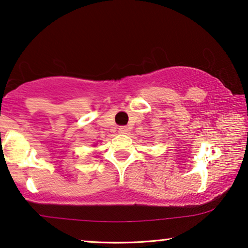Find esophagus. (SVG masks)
<instances>
[{
  "instance_id": "esophagus-1",
  "label": "esophagus",
  "mask_w": 248,
  "mask_h": 248,
  "mask_svg": "<svg viewBox=\"0 0 248 248\" xmlns=\"http://www.w3.org/2000/svg\"><path fill=\"white\" fill-rule=\"evenodd\" d=\"M119 131H120L121 134H127L128 133V127H126V126L119 127Z\"/></svg>"
}]
</instances>
